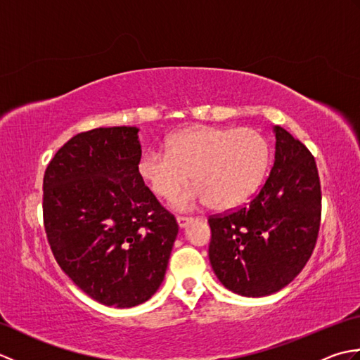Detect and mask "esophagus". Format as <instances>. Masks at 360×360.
Wrapping results in <instances>:
<instances>
[{
    "label": "esophagus",
    "instance_id": "34e87169",
    "mask_svg": "<svg viewBox=\"0 0 360 360\" xmlns=\"http://www.w3.org/2000/svg\"><path fill=\"white\" fill-rule=\"evenodd\" d=\"M176 221H178V226H179L181 229H184V227H187L190 223H192L193 218H187V217H178V218H176Z\"/></svg>",
    "mask_w": 360,
    "mask_h": 360
}]
</instances>
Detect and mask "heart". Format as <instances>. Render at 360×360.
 <instances>
[{
    "label": "heart",
    "instance_id": "1",
    "mask_svg": "<svg viewBox=\"0 0 360 360\" xmlns=\"http://www.w3.org/2000/svg\"><path fill=\"white\" fill-rule=\"evenodd\" d=\"M267 162L269 143L258 129L198 125L168 137L167 151H145L137 170L162 200L173 198L192 176L195 186L173 200L181 210L207 202L215 210H231L257 192Z\"/></svg>",
    "mask_w": 360,
    "mask_h": 360
}]
</instances>
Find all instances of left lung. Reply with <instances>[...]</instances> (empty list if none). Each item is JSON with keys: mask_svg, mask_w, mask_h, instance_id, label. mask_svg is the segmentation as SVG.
I'll use <instances>...</instances> for the list:
<instances>
[{"mask_svg": "<svg viewBox=\"0 0 360 360\" xmlns=\"http://www.w3.org/2000/svg\"><path fill=\"white\" fill-rule=\"evenodd\" d=\"M275 160L249 204L212 215L210 264L235 294L264 297L292 281L316 248L322 192L314 156L285 128L274 127Z\"/></svg>", "mask_w": 360, "mask_h": 360, "instance_id": "obj_1", "label": "left lung"}]
</instances>
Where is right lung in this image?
Listing matches in <instances>:
<instances>
[{"label":"right lung","instance_id":"add662e5","mask_svg":"<svg viewBox=\"0 0 360 360\" xmlns=\"http://www.w3.org/2000/svg\"><path fill=\"white\" fill-rule=\"evenodd\" d=\"M139 128L79 133L43 179L44 231L83 292L116 308L147 302L164 281L178 223L143 184Z\"/></svg>","mask_w":360,"mask_h":360}]
</instances>
